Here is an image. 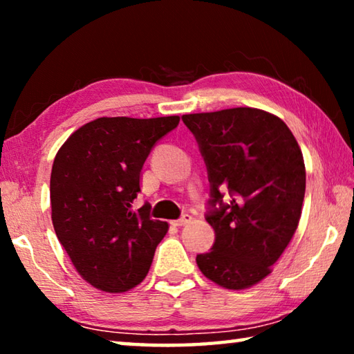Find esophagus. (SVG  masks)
<instances>
[{
  "mask_svg": "<svg viewBox=\"0 0 354 354\" xmlns=\"http://www.w3.org/2000/svg\"><path fill=\"white\" fill-rule=\"evenodd\" d=\"M190 221H192V215H189V214H184L181 218H178V220H175V221H171V223L175 225V226H184V225L190 223Z\"/></svg>",
  "mask_w": 354,
  "mask_h": 354,
  "instance_id": "34e87169",
  "label": "esophagus"
}]
</instances>
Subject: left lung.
<instances>
[{
	"label": "left lung",
	"mask_w": 354,
	"mask_h": 354,
	"mask_svg": "<svg viewBox=\"0 0 354 354\" xmlns=\"http://www.w3.org/2000/svg\"><path fill=\"white\" fill-rule=\"evenodd\" d=\"M183 122L211 184L206 220L215 242L196 263L215 284L247 289L272 272L297 231L306 190L301 149L283 120L254 107L187 113Z\"/></svg>",
	"instance_id": "1"
}]
</instances>
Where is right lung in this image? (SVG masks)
<instances>
[{"mask_svg": "<svg viewBox=\"0 0 354 354\" xmlns=\"http://www.w3.org/2000/svg\"><path fill=\"white\" fill-rule=\"evenodd\" d=\"M178 115L101 117L71 134L53 162L50 196L56 236L77 273L97 289L120 293L145 279L169 223L134 211L140 171Z\"/></svg>", "mask_w": 354, "mask_h": 354, "instance_id": "right-lung-1", "label": "right lung"}]
</instances>
